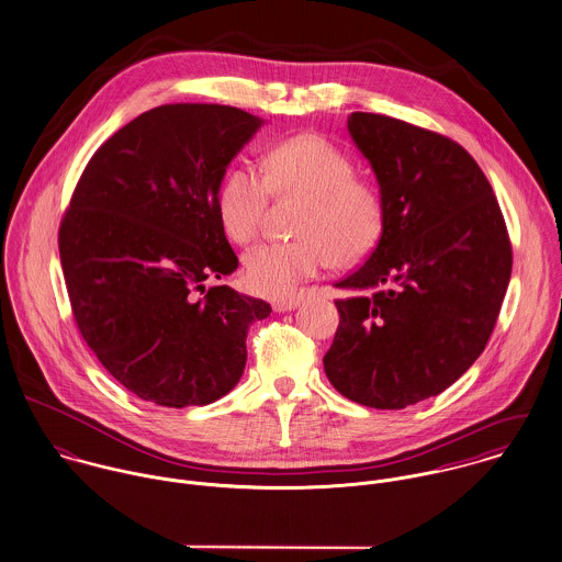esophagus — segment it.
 Returning <instances> with one entry per match:
<instances>
[{
	"instance_id": "1",
	"label": "esophagus",
	"mask_w": 562,
	"mask_h": 562,
	"mask_svg": "<svg viewBox=\"0 0 562 562\" xmlns=\"http://www.w3.org/2000/svg\"><path fill=\"white\" fill-rule=\"evenodd\" d=\"M302 300H304V293H293V295H286V297H278V300H273V311L276 313L293 311V308L300 306Z\"/></svg>"
}]
</instances>
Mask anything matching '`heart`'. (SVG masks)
Masks as SVG:
<instances>
[{
  "label": "heart",
  "mask_w": 562,
  "mask_h": 562,
  "mask_svg": "<svg viewBox=\"0 0 562 562\" xmlns=\"http://www.w3.org/2000/svg\"><path fill=\"white\" fill-rule=\"evenodd\" d=\"M262 171L236 162L220 184L217 215L234 243L256 240L271 193L302 195L306 204L295 225L300 238L262 243L245 256L251 291L284 297L333 260L353 265L380 243L386 224L382 191L358 178L356 162L326 136L297 134L273 145Z\"/></svg>",
  "instance_id": "heart-1"
}]
</instances>
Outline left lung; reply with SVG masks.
Listing matches in <instances>:
<instances>
[{
	"instance_id": "obj_1",
	"label": "left lung",
	"mask_w": 562,
	"mask_h": 562,
	"mask_svg": "<svg viewBox=\"0 0 562 562\" xmlns=\"http://www.w3.org/2000/svg\"><path fill=\"white\" fill-rule=\"evenodd\" d=\"M347 127L386 204L378 247L337 282V335L324 356L351 402L397 411L451 386L499 317L513 247L493 189L448 136L386 114Z\"/></svg>"
}]
</instances>
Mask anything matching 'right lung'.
I'll return each instance as SVG.
<instances>
[{"mask_svg": "<svg viewBox=\"0 0 562 562\" xmlns=\"http://www.w3.org/2000/svg\"><path fill=\"white\" fill-rule=\"evenodd\" d=\"M260 119L222 104L138 114L93 154L58 229L71 313L130 393L206 406L243 375L245 338L271 306L209 286L238 267L217 215L225 167Z\"/></svg>", "mask_w": 562, "mask_h": 562, "instance_id": "add662e5", "label": "right lung"}]
</instances>
